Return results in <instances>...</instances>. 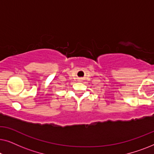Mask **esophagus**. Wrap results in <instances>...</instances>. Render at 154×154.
I'll return each mask as SVG.
<instances>
[{
	"label": "esophagus",
	"mask_w": 154,
	"mask_h": 154,
	"mask_svg": "<svg viewBox=\"0 0 154 154\" xmlns=\"http://www.w3.org/2000/svg\"><path fill=\"white\" fill-rule=\"evenodd\" d=\"M79 82H81V79H79Z\"/></svg>",
	"instance_id": "34e87169"
}]
</instances>
